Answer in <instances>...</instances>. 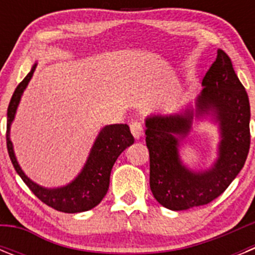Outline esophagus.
Here are the masks:
<instances>
[{
  "instance_id": "esophagus-1",
  "label": "esophagus",
  "mask_w": 255,
  "mask_h": 255,
  "mask_svg": "<svg viewBox=\"0 0 255 255\" xmlns=\"http://www.w3.org/2000/svg\"><path fill=\"white\" fill-rule=\"evenodd\" d=\"M130 130H131V134L135 139H139L143 135V126L138 121L130 124Z\"/></svg>"
}]
</instances>
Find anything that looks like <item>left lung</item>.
Returning <instances> with one entry per match:
<instances>
[{"label":"left lung","instance_id":"left-lung-1","mask_svg":"<svg viewBox=\"0 0 255 255\" xmlns=\"http://www.w3.org/2000/svg\"><path fill=\"white\" fill-rule=\"evenodd\" d=\"M203 89L173 114H153L145 119L149 150V185L164 208L186 211L220 197L244 167L251 145V105L245 88L229 56L218 49L217 58L204 76ZM211 117L219 128L218 158L208 169L188 168L179 155L195 121Z\"/></svg>","mask_w":255,"mask_h":255}]
</instances>
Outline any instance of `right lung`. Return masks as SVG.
<instances>
[{"label": "right lung", "instance_id": "add662e5", "mask_svg": "<svg viewBox=\"0 0 255 255\" xmlns=\"http://www.w3.org/2000/svg\"><path fill=\"white\" fill-rule=\"evenodd\" d=\"M35 67H37V62L31 66V70L24 78V80L17 85L8 105L7 131H6L8 155L13 164V168L19 173L22 181L33 191V194L39 198L47 206L55 208L56 211L65 212V213H79V212L89 211L98 206L101 200L107 194L108 186H110V176H111L115 162L126 148L134 143V138L130 132L129 126L126 124L106 125L97 135L82 171L78 173V176L73 181H70L64 186H57V188H44L29 179L17 162L15 150H13V144L10 138V131L12 121L16 116L22 93L28 87L30 79L33 78Z\"/></svg>", "mask_w": 255, "mask_h": 255}]
</instances>
